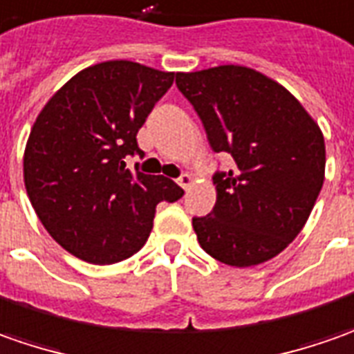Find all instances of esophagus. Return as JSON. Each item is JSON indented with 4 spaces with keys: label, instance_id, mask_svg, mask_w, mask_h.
Masks as SVG:
<instances>
[{
    "label": "esophagus",
    "instance_id": "34e87169",
    "mask_svg": "<svg viewBox=\"0 0 354 354\" xmlns=\"http://www.w3.org/2000/svg\"><path fill=\"white\" fill-rule=\"evenodd\" d=\"M176 182H178V184H180V186H182V188H184V189H188L189 186L194 184V178H192V174H182V176L178 178Z\"/></svg>",
    "mask_w": 354,
    "mask_h": 354
}]
</instances>
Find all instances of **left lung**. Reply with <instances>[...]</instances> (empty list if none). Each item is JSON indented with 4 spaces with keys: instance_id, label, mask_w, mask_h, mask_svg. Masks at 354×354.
<instances>
[{
    "instance_id": "8db88e82",
    "label": "left lung",
    "mask_w": 354,
    "mask_h": 354,
    "mask_svg": "<svg viewBox=\"0 0 354 354\" xmlns=\"http://www.w3.org/2000/svg\"><path fill=\"white\" fill-rule=\"evenodd\" d=\"M209 147L233 158L215 172L212 214L194 217L201 249L229 266L274 259L304 229L325 178L319 125L284 86L247 66L178 72Z\"/></svg>"
}]
</instances>
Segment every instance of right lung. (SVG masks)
Wrapping results in <instances>:
<instances>
[{"mask_svg": "<svg viewBox=\"0 0 354 354\" xmlns=\"http://www.w3.org/2000/svg\"><path fill=\"white\" fill-rule=\"evenodd\" d=\"M174 72L109 60L78 72L46 102L23 156L27 196L48 235L92 264L142 249L156 205L184 189L170 178L127 168L137 133L168 92Z\"/></svg>", "mask_w": 354, "mask_h": 354, "instance_id": "obj_1", "label": "right lung"}]
</instances>
